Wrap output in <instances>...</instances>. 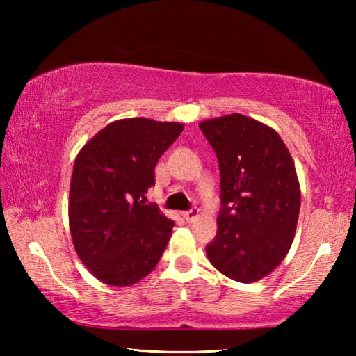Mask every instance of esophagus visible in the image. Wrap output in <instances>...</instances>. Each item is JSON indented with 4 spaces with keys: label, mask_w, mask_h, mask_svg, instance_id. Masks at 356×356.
Masks as SVG:
<instances>
[{
    "label": "esophagus",
    "mask_w": 356,
    "mask_h": 356,
    "mask_svg": "<svg viewBox=\"0 0 356 356\" xmlns=\"http://www.w3.org/2000/svg\"><path fill=\"white\" fill-rule=\"evenodd\" d=\"M182 216H184V218H185L186 221H188V222L195 221V220L197 218V216H200V209L193 207V209H190V210H186V212H184Z\"/></svg>",
    "instance_id": "esophagus-1"
}]
</instances>
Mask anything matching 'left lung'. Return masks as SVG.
I'll return each mask as SVG.
<instances>
[{"instance_id":"obj_1","label":"left lung","mask_w":356,"mask_h":356,"mask_svg":"<svg viewBox=\"0 0 356 356\" xmlns=\"http://www.w3.org/2000/svg\"><path fill=\"white\" fill-rule=\"evenodd\" d=\"M221 176L210 264L227 278L256 282L284 261L297 229L301 191L291 152L276 131L243 114L202 120Z\"/></svg>"}]
</instances>
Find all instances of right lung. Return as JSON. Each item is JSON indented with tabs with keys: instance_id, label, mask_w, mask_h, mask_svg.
<instances>
[{
	"instance_id": "add662e5",
	"label": "right lung",
	"mask_w": 356,
	"mask_h": 356,
	"mask_svg": "<svg viewBox=\"0 0 356 356\" xmlns=\"http://www.w3.org/2000/svg\"><path fill=\"white\" fill-rule=\"evenodd\" d=\"M182 130L180 122L119 119L78 152L70 179V236L80 261L105 284H135L163 254L174 221L144 201L155 185L156 161Z\"/></svg>"
}]
</instances>
